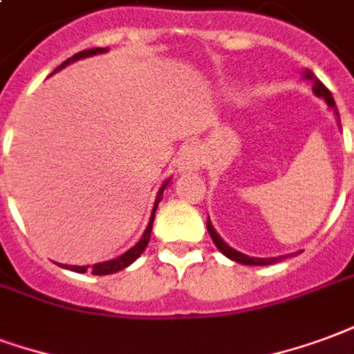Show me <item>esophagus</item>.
<instances>
[{
    "mask_svg": "<svg viewBox=\"0 0 354 354\" xmlns=\"http://www.w3.org/2000/svg\"><path fill=\"white\" fill-rule=\"evenodd\" d=\"M179 166L183 167V171H194L203 166V152L198 147H188L180 152Z\"/></svg>",
    "mask_w": 354,
    "mask_h": 354,
    "instance_id": "obj_1",
    "label": "esophagus"
}]
</instances>
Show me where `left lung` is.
<instances>
[{"instance_id":"1","label":"left lung","mask_w":354,"mask_h":354,"mask_svg":"<svg viewBox=\"0 0 354 354\" xmlns=\"http://www.w3.org/2000/svg\"><path fill=\"white\" fill-rule=\"evenodd\" d=\"M304 79L306 81L311 82V86H313V92L317 97H321L322 102L328 105V109L336 115L337 118V126L342 128V124H339V113H337V107H336V102H334V97H332V94H330V90L322 84L317 77L313 75V71H309V69H306L304 71ZM207 232L209 236H211V239H213V243L216 245V249L223 252L226 259L234 260V262H239V264H245V266H270V264H275V262H279L281 259H285V257H273V259H257V257H249V254H243V252L236 251L234 247H230V245L224 241L223 237L218 236L215 230V226L211 224V221H209L207 216Z\"/></svg>"}]
</instances>
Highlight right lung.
Wrapping results in <instances>:
<instances>
[{
	"instance_id": "obj_1",
	"label": "right lung",
	"mask_w": 354,
	"mask_h": 354,
	"mask_svg": "<svg viewBox=\"0 0 354 354\" xmlns=\"http://www.w3.org/2000/svg\"><path fill=\"white\" fill-rule=\"evenodd\" d=\"M103 53H107V48H88V50L77 53L75 56H71V58H68V60L64 62L60 68L54 69V73H56V71H60V69H64L66 66H69V64H73V62L82 60V58H90V56H95V54H103ZM169 180H171V177L162 183L158 194H156V200H154V207H152L151 218H149V224H147L145 232H143L141 239H139L138 243L133 245L131 249H128V251L124 252V254H120V257H117V259L105 260V262H97V264H94L92 268H90V266H68V264H58V266H60V268H66V270H71V272H77V273H86L90 270V272H92V275H109V273H117V272H120V270H124V268H128L130 264H133V262H136V260H138L139 257L143 254V251L147 249V245H149V239H151V232H152V223H154V213H156V209H158V203H160V200H162V194H164V190H166V187L169 185Z\"/></svg>"
}]
</instances>
